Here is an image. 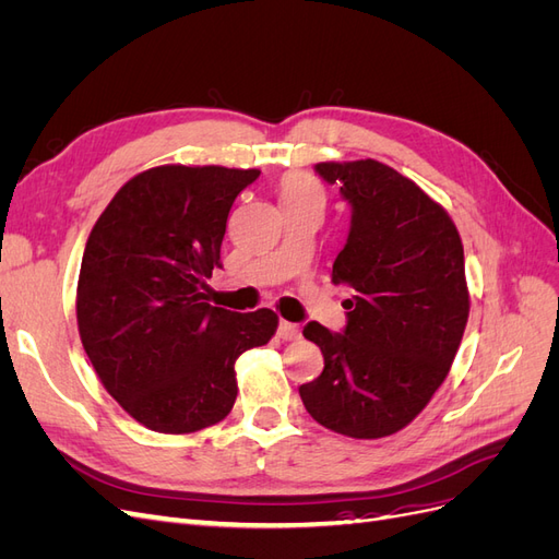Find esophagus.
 I'll return each instance as SVG.
<instances>
[{"instance_id":"1","label":"esophagus","mask_w":559,"mask_h":559,"mask_svg":"<svg viewBox=\"0 0 559 559\" xmlns=\"http://www.w3.org/2000/svg\"><path fill=\"white\" fill-rule=\"evenodd\" d=\"M277 335L282 337V341H298V337H300V329H298L296 324H292V321H280Z\"/></svg>"}]
</instances>
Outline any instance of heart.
<instances>
[{"label":"heart","mask_w":559,"mask_h":559,"mask_svg":"<svg viewBox=\"0 0 559 559\" xmlns=\"http://www.w3.org/2000/svg\"><path fill=\"white\" fill-rule=\"evenodd\" d=\"M280 193H282V202L284 200H300V198H321V186L310 175L294 173V175H286L282 179Z\"/></svg>","instance_id":"heart-1"}]
</instances>
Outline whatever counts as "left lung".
Returning a JSON list of instances; mask_svg holds the SVG:
<instances>
[{
  "mask_svg": "<svg viewBox=\"0 0 559 559\" xmlns=\"http://www.w3.org/2000/svg\"><path fill=\"white\" fill-rule=\"evenodd\" d=\"M341 183L352 222L331 282L352 294L341 333L310 321L302 335L324 370L300 384L306 411L335 433L382 438L425 411L443 384L468 319L464 247L448 212L373 158L317 163Z\"/></svg>",
  "mask_w": 559,
  "mask_h": 559,
  "instance_id": "8db88e82",
  "label": "left lung"
}]
</instances>
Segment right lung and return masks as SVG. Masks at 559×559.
<instances>
[{
    "label": "right lung",
    "mask_w": 559,
    "mask_h": 559,
    "mask_svg": "<svg viewBox=\"0 0 559 559\" xmlns=\"http://www.w3.org/2000/svg\"><path fill=\"white\" fill-rule=\"evenodd\" d=\"M259 170L160 165L121 186L83 251V349L121 408L151 431L193 433L238 396L235 359L265 345L277 314L207 302L235 198Z\"/></svg>",
    "instance_id": "1"
}]
</instances>
